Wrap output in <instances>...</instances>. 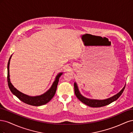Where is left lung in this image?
Returning <instances> with one entry per match:
<instances>
[{
    "instance_id": "8db88e82",
    "label": "left lung",
    "mask_w": 133,
    "mask_h": 133,
    "mask_svg": "<svg viewBox=\"0 0 133 133\" xmlns=\"http://www.w3.org/2000/svg\"><path fill=\"white\" fill-rule=\"evenodd\" d=\"M74 85L75 94L76 97H77V98L79 100H80L82 103L85 104V105L89 106L90 107H92V108H99V107H104V106L109 105V104L111 103L112 102L115 101V100H117L120 97V95L122 94L123 92L124 91V90L125 89V85L123 89L120 90V92H119L117 94L114 95L111 98H109L107 99H104V100H95V99H90L84 97V96H83L80 93V91L78 89V85L75 82L74 83Z\"/></svg>"
}]
</instances>
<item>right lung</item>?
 <instances>
[{
  "label": "right lung",
  "instance_id": "obj_1",
  "mask_svg": "<svg viewBox=\"0 0 133 133\" xmlns=\"http://www.w3.org/2000/svg\"><path fill=\"white\" fill-rule=\"evenodd\" d=\"M11 56L9 59L8 63V76H7V80L8 86L11 92L14 95H15L17 97L21 100L23 102L27 104H29L30 105L33 106H41L44 105L49 102L50 100L53 98L54 96L56 90H57V85L59 82V79L60 76H61L63 73H59L57 76H56L55 81L52 84L51 87L50 89L46 91L45 93L41 95L35 96H28L26 94L22 93L21 91L18 90L14 87L12 85V84L10 82V75H9V64H10V60L11 59Z\"/></svg>",
  "mask_w": 133,
  "mask_h": 133
}]
</instances>
